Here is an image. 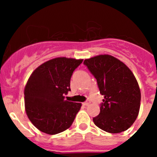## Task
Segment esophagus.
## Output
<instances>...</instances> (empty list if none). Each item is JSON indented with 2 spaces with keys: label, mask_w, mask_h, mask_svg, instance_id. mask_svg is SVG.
<instances>
[{
  "label": "esophagus",
  "mask_w": 157,
  "mask_h": 157,
  "mask_svg": "<svg viewBox=\"0 0 157 157\" xmlns=\"http://www.w3.org/2000/svg\"><path fill=\"white\" fill-rule=\"evenodd\" d=\"M90 103H91V102H90L89 100H87V101L83 102V105H86V106H88V105H90Z\"/></svg>",
  "instance_id": "34e87169"
}]
</instances>
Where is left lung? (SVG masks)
Returning <instances> with one entry per match:
<instances>
[{"label":"left lung","mask_w":157,"mask_h":157,"mask_svg":"<svg viewBox=\"0 0 157 157\" xmlns=\"http://www.w3.org/2000/svg\"><path fill=\"white\" fill-rule=\"evenodd\" d=\"M96 78L104 96L100 112L93 118L97 127L117 134L133 125L138 116L141 93L134 74L125 63L109 55H100L83 62Z\"/></svg>","instance_id":"obj_1"}]
</instances>
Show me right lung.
I'll use <instances>...</instances> for the list:
<instances>
[{"label":"right lung","mask_w":157,"mask_h":157,"mask_svg":"<svg viewBox=\"0 0 157 157\" xmlns=\"http://www.w3.org/2000/svg\"><path fill=\"white\" fill-rule=\"evenodd\" d=\"M82 59L57 57L38 66L24 89L25 109L38 130L53 135L68 129L80 111L81 103L67 101L73 71Z\"/></svg>","instance_id":"1"}]
</instances>
